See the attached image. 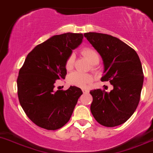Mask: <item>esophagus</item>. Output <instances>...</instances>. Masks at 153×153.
Listing matches in <instances>:
<instances>
[{
  "label": "esophagus",
  "mask_w": 153,
  "mask_h": 153,
  "mask_svg": "<svg viewBox=\"0 0 153 153\" xmlns=\"http://www.w3.org/2000/svg\"><path fill=\"white\" fill-rule=\"evenodd\" d=\"M82 92L84 93H89V90H87V89H82Z\"/></svg>",
  "instance_id": "esophagus-1"
}]
</instances>
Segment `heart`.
Wrapping results in <instances>:
<instances>
[{
	"mask_svg": "<svg viewBox=\"0 0 153 153\" xmlns=\"http://www.w3.org/2000/svg\"><path fill=\"white\" fill-rule=\"evenodd\" d=\"M81 54L87 59L90 64L96 65L99 62V55L96 50L91 48H84L81 50ZM75 62V54H71L67 57L66 61V68L68 70L72 69ZM93 80V78L89 74L82 73L80 72H74L69 76V81L72 85L79 87H85L90 84Z\"/></svg>",
	"mask_w": 153,
	"mask_h": 153,
	"instance_id": "obj_1",
	"label": "heart"
}]
</instances>
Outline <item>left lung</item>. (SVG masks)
<instances>
[{
	"instance_id": "8db88e82",
	"label": "left lung",
	"mask_w": 153,
	"mask_h": 153,
	"mask_svg": "<svg viewBox=\"0 0 153 153\" xmlns=\"http://www.w3.org/2000/svg\"><path fill=\"white\" fill-rule=\"evenodd\" d=\"M100 54L104 65L102 81H109L111 92L90 91L93 116L99 123L114 127L126 122L140 101L143 84L142 65L137 52L117 37L99 33L84 34Z\"/></svg>"
}]
</instances>
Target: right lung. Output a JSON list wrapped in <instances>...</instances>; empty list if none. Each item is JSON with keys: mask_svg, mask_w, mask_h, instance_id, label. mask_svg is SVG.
I'll return each mask as SVG.
<instances>
[{"mask_svg": "<svg viewBox=\"0 0 153 153\" xmlns=\"http://www.w3.org/2000/svg\"><path fill=\"white\" fill-rule=\"evenodd\" d=\"M82 33L51 36L36 45L27 56L19 72L18 96L21 106L31 121L41 128L56 130L70 119L82 91L70 86L54 90L57 80L65 79L66 61L82 42Z\"/></svg>", "mask_w": 153, "mask_h": 153, "instance_id": "obj_1", "label": "right lung"}]
</instances>
